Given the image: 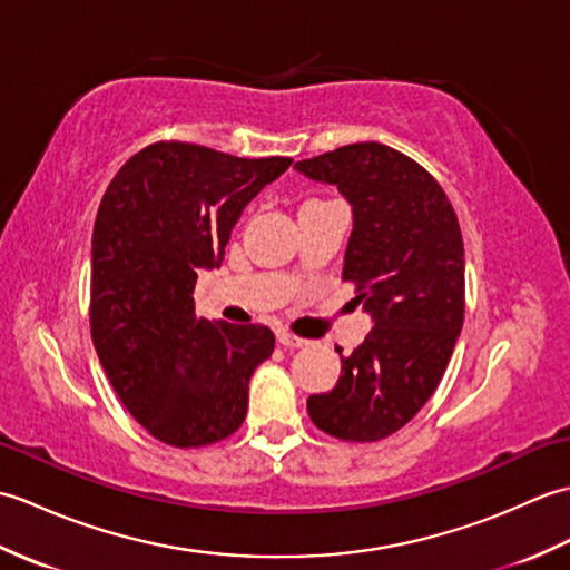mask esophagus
Returning a JSON list of instances; mask_svg holds the SVG:
<instances>
[{
  "mask_svg": "<svg viewBox=\"0 0 570 570\" xmlns=\"http://www.w3.org/2000/svg\"><path fill=\"white\" fill-rule=\"evenodd\" d=\"M276 341L282 343L284 347H304V345H308L306 337H301L296 333H288V331H278L276 333Z\"/></svg>",
  "mask_w": 570,
  "mask_h": 570,
  "instance_id": "1",
  "label": "esophagus"
}]
</instances>
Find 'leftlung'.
I'll return each instance as SVG.
<instances>
[{
	"instance_id": "1",
	"label": "left lung",
	"mask_w": 570,
	"mask_h": 570,
	"mask_svg": "<svg viewBox=\"0 0 570 570\" xmlns=\"http://www.w3.org/2000/svg\"><path fill=\"white\" fill-rule=\"evenodd\" d=\"M296 168L353 205L343 282L355 284L374 323L365 343L341 357L333 390L308 396V416L333 439L382 441L429 402L463 328L458 215L426 168L380 141L347 144Z\"/></svg>"
}]
</instances>
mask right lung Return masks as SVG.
Segmentation results:
<instances>
[{
    "mask_svg": "<svg viewBox=\"0 0 570 570\" xmlns=\"http://www.w3.org/2000/svg\"><path fill=\"white\" fill-rule=\"evenodd\" d=\"M294 159L156 141L119 168L92 229L90 333L119 402L174 448L233 435L249 377L274 353L266 325L196 316L198 272L220 266L245 205Z\"/></svg>",
    "mask_w": 570,
    "mask_h": 570,
    "instance_id": "add662e5",
    "label": "right lung"
}]
</instances>
